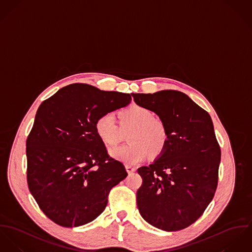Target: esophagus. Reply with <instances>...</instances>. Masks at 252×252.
Wrapping results in <instances>:
<instances>
[{
    "mask_svg": "<svg viewBox=\"0 0 252 252\" xmlns=\"http://www.w3.org/2000/svg\"><path fill=\"white\" fill-rule=\"evenodd\" d=\"M126 172L128 173V174H131V173H133V172H135V168L132 167V166H130V165H126Z\"/></svg>",
    "mask_w": 252,
    "mask_h": 252,
    "instance_id": "obj_1",
    "label": "esophagus"
}]
</instances>
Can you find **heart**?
Returning a JSON list of instances; mask_svg holds the SVG:
<instances>
[{"label": "heart", "mask_w": 252, "mask_h": 252, "mask_svg": "<svg viewBox=\"0 0 252 252\" xmlns=\"http://www.w3.org/2000/svg\"><path fill=\"white\" fill-rule=\"evenodd\" d=\"M121 127L131 129L127 136L128 145L110 150L113 158L126 164H136L149 155L156 158L161 155L168 144L169 133L165 124L149 109L132 105L120 113ZM95 131L106 146H114L121 139V132L111 113L100 116L95 122Z\"/></svg>", "instance_id": "obj_1"}]
</instances>
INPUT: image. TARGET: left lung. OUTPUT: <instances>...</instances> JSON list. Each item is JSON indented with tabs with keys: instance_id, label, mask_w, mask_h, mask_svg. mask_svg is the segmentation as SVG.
<instances>
[{
	"instance_id": "8db88e82",
	"label": "left lung",
	"mask_w": 252,
	"mask_h": 252,
	"mask_svg": "<svg viewBox=\"0 0 252 252\" xmlns=\"http://www.w3.org/2000/svg\"><path fill=\"white\" fill-rule=\"evenodd\" d=\"M131 95L159 117L169 133L164 152L137 170L143 180L136 193L140 215L164 231L185 229L203 215L218 187L221 154L213 121L179 91Z\"/></svg>"
}]
</instances>
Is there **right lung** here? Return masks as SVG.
<instances>
[{
	"label": "right lung",
	"instance_id": "add662e5",
	"mask_svg": "<svg viewBox=\"0 0 252 252\" xmlns=\"http://www.w3.org/2000/svg\"><path fill=\"white\" fill-rule=\"evenodd\" d=\"M129 94L68 85L38 107L26 142L27 181L44 215L63 227L95 220L126 178L95 131L96 120L130 103Z\"/></svg>",
	"mask_w": 252,
	"mask_h": 252
}]
</instances>
